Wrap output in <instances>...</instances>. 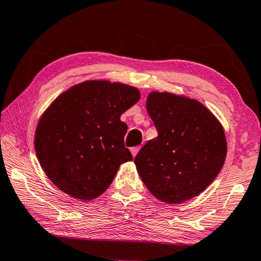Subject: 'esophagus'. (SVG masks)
I'll return each mask as SVG.
<instances>
[{
  "label": "esophagus",
  "mask_w": 261,
  "mask_h": 261,
  "mask_svg": "<svg viewBox=\"0 0 261 261\" xmlns=\"http://www.w3.org/2000/svg\"><path fill=\"white\" fill-rule=\"evenodd\" d=\"M139 149H140V146H135V147H132V148H131V153H132V155L136 156V155H137V153L139 152Z\"/></svg>",
  "instance_id": "34e87169"
}]
</instances>
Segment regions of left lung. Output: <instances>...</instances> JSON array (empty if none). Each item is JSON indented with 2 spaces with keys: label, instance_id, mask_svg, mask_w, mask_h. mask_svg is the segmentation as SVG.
<instances>
[{
  "label": "left lung",
  "instance_id": "8db88e82",
  "mask_svg": "<svg viewBox=\"0 0 261 261\" xmlns=\"http://www.w3.org/2000/svg\"><path fill=\"white\" fill-rule=\"evenodd\" d=\"M147 113L159 136L135 158L140 178L154 197L179 204L213 182L227 154L222 125L197 100L153 92Z\"/></svg>",
  "mask_w": 261,
  "mask_h": 261
}]
</instances>
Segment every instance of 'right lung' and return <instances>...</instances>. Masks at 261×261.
Instances as JSON below:
<instances>
[{"label":"right lung","instance_id":"right-lung-1","mask_svg":"<svg viewBox=\"0 0 261 261\" xmlns=\"http://www.w3.org/2000/svg\"><path fill=\"white\" fill-rule=\"evenodd\" d=\"M140 99L136 87L88 81L62 93L43 113L35 131V152L57 188L92 200L112 184L118 168L132 160L124 145L121 115Z\"/></svg>","mask_w":261,"mask_h":261}]
</instances>
